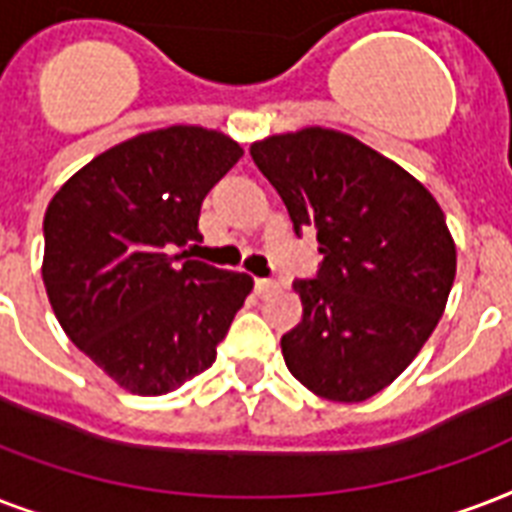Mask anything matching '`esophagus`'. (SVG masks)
Listing matches in <instances>:
<instances>
[{
  "label": "esophagus",
  "mask_w": 512,
  "mask_h": 512,
  "mask_svg": "<svg viewBox=\"0 0 512 512\" xmlns=\"http://www.w3.org/2000/svg\"><path fill=\"white\" fill-rule=\"evenodd\" d=\"M275 288H277L275 280H267V277H256V293H259V296H264V293H269V291H275Z\"/></svg>",
  "instance_id": "obj_1"
}]
</instances>
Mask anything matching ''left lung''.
I'll return each instance as SVG.
<instances>
[{
  "instance_id": "8db88e82",
  "label": "left lung",
  "mask_w": 512,
  "mask_h": 512,
  "mask_svg": "<svg viewBox=\"0 0 512 512\" xmlns=\"http://www.w3.org/2000/svg\"><path fill=\"white\" fill-rule=\"evenodd\" d=\"M293 232L318 235V275L296 280L301 323L285 366L326 400L358 403L398 379L438 326L457 275L441 205L358 138L304 128L251 144Z\"/></svg>"
}]
</instances>
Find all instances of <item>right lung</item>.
<instances>
[{
	"label": "right lung",
	"instance_id": "obj_1",
	"mask_svg": "<svg viewBox=\"0 0 512 512\" xmlns=\"http://www.w3.org/2000/svg\"><path fill=\"white\" fill-rule=\"evenodd\" d=\"M243 146L173 125L106 149L45 213L47 299L71 342L136 395H165L213 366L251 293L245 272L186 259L200 205Z\"/></svg>",
	"mask_w": 512,
	"mask_h": 512
}]
</instances>
